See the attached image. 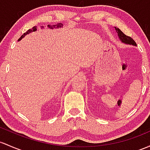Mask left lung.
<instances>
[{
	"mask_svg": "<svg viewBox=\"0 0 150 150\" xmlns=\"http://www.w3.org/2000/svg\"><path fill=\"white\" fill-rule=\"evenodd\" d=\"M115 30H116L117 33L118 38H119L120 40L123 43L126 44V45H133V46H137L136 42H134V40H133L132 38L129 36H127L126 35H125L118 28L115 27Z\"/></svg>",
	"mask_w": 150,
	"mask_h": 150,
	"instance_id": "8db88e82",
	"label": "left lung"
}]
</instances>
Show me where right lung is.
I'll return each instance as SVG.
<instances>
[{"instance_id":"add662e5","label":"right lung","mask_w":150,"mask_h":150,"mask_svg":"<svg viewBox=\"0 0 150 150\" xmlns=\"http://www.w3.org/2000/svg\"><path fill=\"white\" fill-rule=\"evenodd\" d=\"M62 26H63V24H62V23H57L56 25H47V28H50V29L61 28H62ZM44 28L43 26H41V28ZM36 30H37V26H34V27H33L31 29H29L28 30L26 31V33H23V35H21V38H20L18 41H20L21 40V39L23 38L25 36L27 35L28 34L31 33H33V32H35Z\"/></svg>"}]
</instances>
